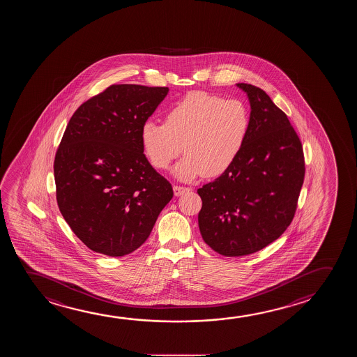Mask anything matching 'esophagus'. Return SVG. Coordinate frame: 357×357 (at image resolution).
<instances>
[{
	"mask_svg": "<svg viewBox=\"0 0 357 357\" xmlns=\"http://www.w3.org/2000/svg\"><path fill=\"white\" fill-rule=\"evenodd\" d=\"M173 189H174V194H176V197H181L183 194H185V192H190V190H192L190 188L183 185H174Z\"/></svg>",
	"mask_w": 357,
	"mask_h": 357,
	"instance_id": "1",
	"label": "esophagus"
}]
</instances>
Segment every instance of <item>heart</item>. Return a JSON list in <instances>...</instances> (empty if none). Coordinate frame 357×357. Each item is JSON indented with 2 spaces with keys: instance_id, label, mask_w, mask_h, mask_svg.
Instances as JSON below:
<instances>
[{
  "instance_id": "1",
  "label": "heart",
  "mask_w": 357,
  "mask_h": 357,
  "mask_svg": "<svg viewBox=\"0 0 357 357\" xmlns=\"http://www.w3.org/2000/svg\"><path fill=\"white\" fill-rule=\"evenodd\" d=\"M249 113L239 100L197 92L188 94L165 113V124L147 120L141 128V144L151 165L169 168L181 151L185 157L174 174L183 181L216 176L227 171L248 135Z\"/></svg>"
}]
</instances>
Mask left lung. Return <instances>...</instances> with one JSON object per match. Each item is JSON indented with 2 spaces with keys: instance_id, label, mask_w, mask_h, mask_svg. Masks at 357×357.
<instances>
[{
  "instance_id": "obj_1",
  "label": "left lung",
  "mask_w": 357,
  "mask_h": 357,
  "mask_svg": "<svg viewBox=\"0 0 357 357\" xmlns=\"http://www.w3.org/2000/svg\"><path fill=\"white\" fill-rule=\"evenodd\" d=\"M237 86L252 108L247 139L227 171L197 189L202 239L225 257L259 252L287 229L305 172L302 142L286 114L261 88Z\"/></svg>"
}]
</instances>
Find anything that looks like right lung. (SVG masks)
<instances>
[{
  "mask_svg": "<svg viewBox=\"0 0 357 357\" xmlns=\"http://www.w3.org/2000/svg\"><path fill=\"white\" fill-rule=\"evenodd\" d=\"M168 87L112 84L81 104L54 160L56 200L73 233L109 257L145 243L173 197L141 144V128Z\"/></svg>",
  "mask_w": 357,
  "mask_h": 357,
  "instance_id": "obj_1",
  "label": "right lung"
}]
</instances>
